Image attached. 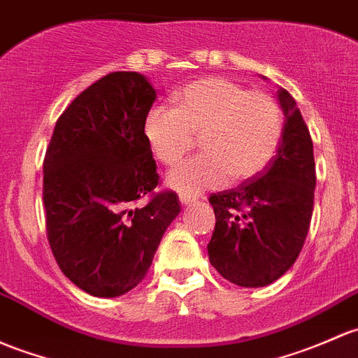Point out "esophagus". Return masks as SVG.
<instances>
[{"instance_id": "obj_1", "label": "esophagus", "mask_w": 358, "mask_h": 358, "mask_svg": "<svg viewBox=\"0 0 358 358\" xmlns=\"http://www.w3.org/2000/svg\"><path fill=\"white\" fill-rule=\"evenodd\" d=\"M178 197H180V202H182V204H192V202H195V197H194V195H189V194H180Z\"/></svg>"}]
</instances>
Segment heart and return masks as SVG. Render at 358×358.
Here are the masks:
<instances>
[{
	"mask_svg": "<svg viewBox=\"0 0 358 358\" xmlns=\"http://www.w3.org/2000/svg\"><path fill=\"white\" fill-rule=\"evenodd\" d=\"M144 134L159 163L173 166L201 137L206 152L169 173V185L187 194L213 189L229 178H252L268 166L283 135V115L269 94L248 90L223 77L183 87L176 108L154 106Z\"/></svg>",
	"mask_w": 358,
	"mask_h": 358,
	"instance_id": "1",
	"label": "heart"
}]
</instances>
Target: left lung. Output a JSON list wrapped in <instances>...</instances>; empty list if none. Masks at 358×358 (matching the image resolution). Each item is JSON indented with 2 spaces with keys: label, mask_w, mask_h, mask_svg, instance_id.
<instances>
[{
  "label": "left lung",
  "mask_w": 358,
  "mask_h": 358,
  "mask_svg": "<svg viewBox=\"0 0 358 358\" xmlns=\"http://www.w3.org/2000/svg\"><path fill=\"white\" fill-rule=\"evenodd\" d=\"M276 156L252 178L209 195L216 224L208 243L213 268L238 287L257 288L283 276L306 243L314 210L315 163L310 134L288 90Z\"/></svg>",
  "instance_id": "obj_1"
}]
</instances>
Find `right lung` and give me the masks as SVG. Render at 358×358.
Wrapping results in <instances>:
<instances>
[{
    "label": "right lung",
    "mask_w": 358,
    "mask_h": 358,
    "mask_svg": "<svg viewBox=\"0 0 358 358\" xmlns=\"http://www.w3.org/2000/svg\"><path fill=\"white\" fill-rule=\"evenodd\" d=\"M156 90L137 71H113L78 94L44 156L46 235L62 273L94 296H118L145 278L180 201L161 185L144 123Z\"/></svg>",
    "instance_id": "obj_1"
}]
</instances>
